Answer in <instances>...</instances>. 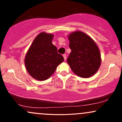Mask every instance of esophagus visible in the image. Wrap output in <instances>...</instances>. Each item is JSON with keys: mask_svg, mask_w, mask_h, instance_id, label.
Listing matches in <instances>:
<instances>
[{"mask_svg": "<svg viewBox=\"0 0 122 122\" xmlns=\"http://www.w3.org/2000/svg\"><path fill=\"white\" fill-rule=\"evenodd\" d=\"M63 57H64V60H66V54H63Z\"/></svg>", "mask_w": 122, "mask_h": 122, "instance_id": "34e87169", "label": "esophagus"}]
</instances>
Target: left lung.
Wrapping results in <instances>:
<instances>
[{
  "label": "left lung",
  "mask_w": 122,
  "mask_h": 122,
  "mask_svg": "<svg viewBox=\"0 0 122 122\" xmlns=\"http://www.w3.org/2000/svg\"><path fill=\"white\" fill-rule=\"evenodd\" d=\"M71 53L67 59L74 73L82 78L94 75L101 65V54L95 42L81 31L68 36Z\"/></svg>",
  "instance_id": "1"
}]
</instances>
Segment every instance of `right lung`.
Masks as SVG:
<instances>
[{
    "instance_id": "1",
    "label": "right lung",
    "mask_w": 122,
    "mask_h": 122,
    "mask_svg": "<svg viewBox=\"0 0 122 122\" xmlns=\"http://www.w3.org/2000/svg\"><path fill=\"white\" fill-rule=\"evenodd\" d=\"M54 35L42 32L33 41L25 58L26 70L37 80L48 79L56 71L64 57L57 53L52 43Z\"/></svg>"
}]
</instances>
